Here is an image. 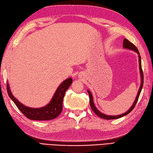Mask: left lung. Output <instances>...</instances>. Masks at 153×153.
I'll use <instances>...</instances> for the list:
<instances>
[{
	"label": "left lung",
	"mask_w": 153,
	"mask_h": 153,
	"mask_svg": "<svg viewBox=\"0 0 153 153\" xmlns=\"http://www.w3.org/2000/svg\"><path fill=\"white\" fill-rule=\"evenodd\" d=\"M123 47L124 48H126V49H131V50H133V51H135V52L139 54V68H140V73H141V86H140V88L139 90L138 91L137 93V97L135 100V102H134L133 104L132 105V106L131 107V108L129 110L127 111V112H126L125 114H123L121 115H120V116H107V115H105L104 114L101 113L100 111L97 108L95 107V105L94 104V102H93V98H92V96L91 92H90L89 90H88V93L89 94L90 96V107H91L92 110H93V111L94 112V113L97 115L98 116H99L100 117L102 118V119H105V120H114V119H118V118H120L121 117H123L125 116H126L127 114H128L129 113H130L131 111L133 108H135V105L137 104V102L138 101V99L139 97V95L141 94V90L143 88V81H144V76H143V70H142V67H141V56H140L139 54V52L138 51L137 48V47L132 43L131 42H130L128 39H127L125 38L123 40Z\"/></svg>",
	"instance_id": "1"
}]
</instances>
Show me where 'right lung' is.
Here are the masks:
<instances>
[{
  "label": "right lung",
  "mask_w": 153,
  "mask_h": 153,
  "mask_svg": "<svg viewBox=\"0 0 153 153\" xmlns=\"http://www.w3.org/2000/svg\"><path fill=\"white\" fill-rule=\"evenodd\" d=\"M72 82L71 78L63 81L56 90L49 104L41 108H31L25 106L12 94L8 84L7 88L8 96L25 116L32 120L45 121L55 119L60 115L63 110V101L65 92L71 86Z\"/></svg>",
  "instance_id": "add662e5"
}]
</instances>
